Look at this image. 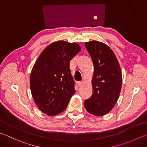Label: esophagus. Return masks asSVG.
<instances>
[{
    "label": "esophagus",
    "mask_w": 147,
    "mask_h": 147,
    "mask_svg": "<svg viewBox=\"0 0 147 147\" xmlns=\"http://www.w3.org/2000/svg\"><path fill=\"white\" fill-rule=\"evenodd\" d=\"M82 84V81H79V82H77V85H78L79 87L81 86Z\"/></svg>",
    "instance_id": "34e87169"
}]
</instances>
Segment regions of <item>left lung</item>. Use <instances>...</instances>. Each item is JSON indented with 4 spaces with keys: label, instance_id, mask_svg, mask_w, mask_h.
I'll use <instances>...</instances> for the list:
<instances>
[{
    "label": "left lung",
    "instance_id": "left-lung-1",
    "mask_svg": "<svg viewBox=\"0 0 147 147\" xmlns=\"http://www.w3.org/2000/svg\"><path fill=\"white\" fill-rule=\"evenodd\" d=\"M92 59L94 71L93 94L84 105L87 111L96 117L109 113L118 100L122 85L120 66L114 52L109 46L98 41L85 43Z\"/></svg>",
    "mask_w": 147,
    "mask_h": 147
}]
</instances>
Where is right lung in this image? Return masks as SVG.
I'll list each match as a JSON object with an SVG mask.
<instances>
[{
  "label": "right lung",
  "instance_id": "right-lung-1",
  "mask_svg": "<svg viewBox=\"0 0 147 147\" xmlns=\"http://www.w3.org/2000/svg\"><path fill=\"white\" fill-rule=\"evenodd\" d=\"M80 51L79 44L60 40L51 43L38 57L30 72V88L41 112L53 117L66 109L76 92L69 64Z\"/></svg>",
  "mask_w": 147,
  "mask_h": 147
}]
</instances>
